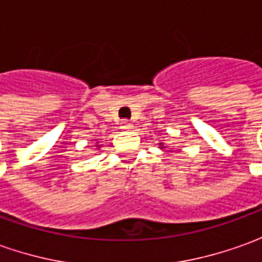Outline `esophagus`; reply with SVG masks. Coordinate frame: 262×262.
Instances as JSON below:
<instances>
[{"mask_svg": "<svg viewBox=\"0 0 262 262\" xmlns=\"http://www.w3.org/2000/svg\"><path fill=\"white\" fill-rule=\"evenodd\" d=\"M120 127H122V129H125V130H129V129L133 127V125H132L129 120H122V122H120Z\"/></svg>", "mask_w": 262, "mask_h": 262, "instance_id": "obj_1", "label": "esophagus"}]
</instances>
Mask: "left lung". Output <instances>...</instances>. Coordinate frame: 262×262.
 <instances>
[{"mask_svg":"<svg viewBox=\"0 0 262 262\" xmlns=\"http://www.w3.org/2000/svg\"><path fill=\"white\" fill-rule=\"evenodd\" d=\"M159 146H160L159 148H161V150H165V148H167V146H164V143H163V142L159 143Z\"/></svg>","mask_w":262,"mask_h":262,"instance_id":"8db88e82","label":"left lung"}]
</instances>
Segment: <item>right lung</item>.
Segmentation results:
<instances>
[{
  "label": "right lung",
  "mask_w": 262,
  "mask_h": 262,
  "mask_svg": "<svg viewBox=\"0 0 262 262\" xmlns=\"http://www.w3.org/2000/svg\"><path fill=\"white\" fill-rule=\"evenodd\" d=\"M95 140H97V139H95ZM98 143V142H97ZM95 147L97 148H101V146H99V144H97V146H95Z\"/></svg>",
  "instance_id": "add662e5"
}]
</instances>
